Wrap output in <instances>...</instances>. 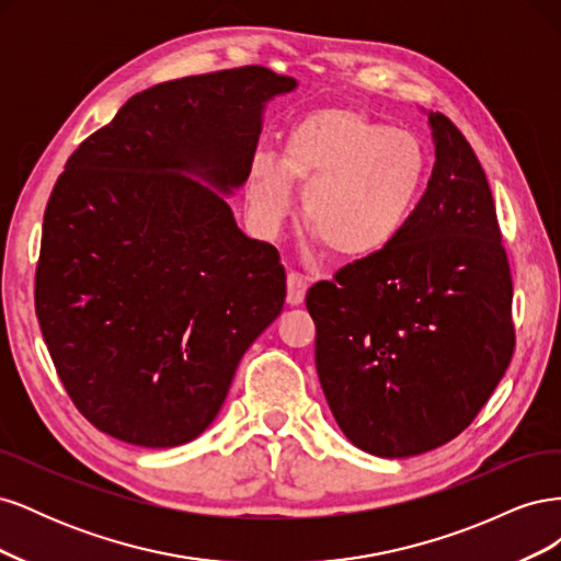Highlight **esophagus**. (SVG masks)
Masks as SVG:
<instances>
[{
    "mask_svg": "<svg viewBox=\"0 0 561 561\" xmlns=\"http://www.w3.org/2000/svg\"><path fill=\"white\" fill-rule=\"evenodd\" d=\"M309 278L299 274V271H290L287 274V304H293V307H297V304L304 301V295H307L309 290Z\"/></svg>",
    "mask_w": 561,
    "mask_h": 561,
    "instance_id": "esophagus-1",
    "label": "esophagus"
}]
</instances>
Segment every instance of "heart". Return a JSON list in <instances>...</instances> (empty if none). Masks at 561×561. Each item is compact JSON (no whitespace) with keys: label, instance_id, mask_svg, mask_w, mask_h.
Segmentation results:
<instances>
[{"label":"heart","instance_id":"heart-1","mask_svg":"<svg viewBox=\"0 0 561 561\" xmlns=\"http://www.w3.org/2000/svg\"><path fill=\"white\" fill-rule=\"evenodd\" d=\"M428 154L416 135L353 107H320L285 130L280 157L250 161L254 219L276 231L304 192V225L339 260L375 257L393 243L421 198Z\"/></svg>","mask_w":561,"mask_h":561}]
</instances>
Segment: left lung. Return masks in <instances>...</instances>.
Instances as JSON below:
<instances>
[{
	"mask_svg": "<svg viewBox=\"0 0 561 561\" xmlns=\"http://www.w3.org/2000/svg\"><path fill=\"white\" fill-rule=\"evenodd\" d=\"M435 165L398 239L316 283V369L339 428L375 456L431 451L466 431L515 351L513 278L486 175L445 114Z\"/></svg>",
	"mask_w": 561,
	"mask_h": 561,
	"instance_id": "1",
	"label": "left lung"
}]
</instances>
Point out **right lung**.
I'll use <instances>...</instances> for the list:
<instances>
[{"instance_id":"right-lung-1","label":"right lung","mask_w":561,"mask_h":561,"mask_svg":"<svg viewBox=\"0 0 561 561\" xmlns=\"http://www.w3.org/2000/svg\"><path fill=\"white\" fill-rule=\"evenodd\" d=\"M295 87L262 65L165 81L67 159L44 213L35 309L98 431L151 449L198 437L283 311L278 250L248 239L225 196L248 178L264 105Z\"/></svg>"}]
</instances>
